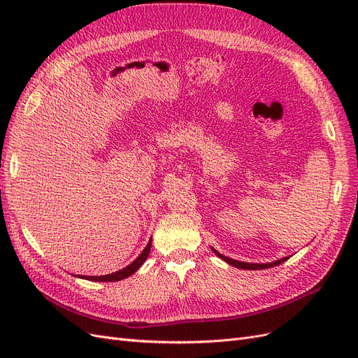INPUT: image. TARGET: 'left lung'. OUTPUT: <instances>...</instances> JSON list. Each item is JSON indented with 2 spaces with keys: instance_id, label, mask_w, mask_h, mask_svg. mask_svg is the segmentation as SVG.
I'll return each instance as SVG.
<instances>
[{
  "instance_id": "obj_1",
  "label": "left lung",
  "mask_w": 358,
  "mask_h": 358,
  "mask_svg": "<svg viewBox=\"0 0 358 358\" xmlns=\"http://www.w3.org/2000/svg\"><path fill=\"white\" fill-rule=\"evenodd\" d=\"M213 252H215L216 255H218L220 258H222L225 263H229V264H231V266H234V267L245 268V270H262V268H268V267H273V266H279L280 263H284V262H287V259H288V257H285V258H280V259H278V262H273V263H267V264H254V263L236 262V259H231V258H229V257H224V255H221L220 252H216L215 249H213Z\"/></svg>"
}]
</instances>
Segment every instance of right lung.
Here are the masks:
<instances>
[{
	"mask_svg": "<svg viewBox=\"0 0 358 358\" xmlns=\"http://www.w3.org/2000/svg\"><path fill=\"white\" fill-rule=\"evenodd\" d=\"M150 242H152V241H149V243H148L146 248L143 249V252L140 254L131 264L127 266V267L122 268V270H119V272H115V273H110V275H106V276H82V278L88 279V280H96V282H115V280H121V279H125V278H128V276H131L134 272H137L138 267L142 266V264L145 263V259L148 258L149 251H150V245H152Z\"/></svg>",
	"mask_w": 358,
	"mask_h": 358,
	"instance_id": "1",
	"label": "right lung"
}]
</instances>
